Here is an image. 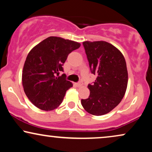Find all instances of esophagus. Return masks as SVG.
Returning <instances> with one entry per match:
<instances>
[{
  "mask_svg": "<svg viewBox=\"0 0 152 152\" xmlns=\"http://www.w3.org/2000/svg\"><path fill=\"white\" fill-rule=\"evenodd\" d=\"M75 86H76V87H80V86H82V83H78L75 84Z\"/></svg>",
  "mask_w": 152,
  "mask_h": 152,
  "instance_id": "34e87169",
  "label": "esophagus"
}]
</instances>
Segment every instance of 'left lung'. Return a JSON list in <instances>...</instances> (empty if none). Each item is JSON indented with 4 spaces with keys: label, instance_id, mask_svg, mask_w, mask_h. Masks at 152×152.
I'll return each instance as SVG.
<instances>
[{
    "label": "left lung",
    "instance_id": "8db88e82",
    "mask_svg": "<svg viewBox=\"0 0 152 152\" xmlns=\"http://www.w3.org/2000/svg\"><path fill=\"white\" fill-rule=\"evenodd\" d=\"M83 44L90 70L97 78L94 84L88 86L90 96L81 99V104L89 114L102 116L113 110L124 98L128 80L126 59L117 48L106 41Z\"/></svg>",
    "mask_w": 152,
    "mask_h": 152
}]
</instances>
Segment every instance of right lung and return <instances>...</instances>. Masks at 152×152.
Returning <instances> with one entry per match:
<instances>
[{
  "instance_id": "right-lung-1",
  "label": "right lung",
  "mask_w": 152,
  "mask_h": 152,
  "mask_svg": "<svg viewBox=\"0 0 152 152\" xmlns=\"http://www.w3.org/2000/svg\"><path fill=\"white\" fill-rule=\"evenodd\" d=\"M80 44L57 36H50L31 50L22 70L24 93L34 106L43 111L57 109L72 83L65 80L62 65L69 54Z\"/></svg>"
}]
</instances>
